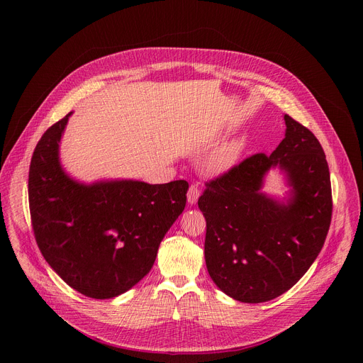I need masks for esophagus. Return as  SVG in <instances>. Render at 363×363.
Instances as JSON below:
<instances>
[{
    "label": "esophagus",
    "instance_id": "esophagus-1",
    "mask_svg": "<svg viewBox=\"0 0 363 363\" xmlns=\"http://www.w3.org/2000/svg\"><path fill=\"white\" fill-rule=\"evenodd\" d=\"M200 197V188L197 184H193L191 186H189L188 189V194H186V199H188V203L189 204H196L197 200Z\"/></svg>",
    "mask_w": 363,
    "mask_h": 363
}]
</instances>
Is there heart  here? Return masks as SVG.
<instances>
[{
	"label": "heart",
	"instance_id": "b5f03b06",
	"mask_svg": "<svg viewBox=\"0 0 363 363\" xmlns=\"http://www.w3.org/2000/svg\"><path fill=\"white\" fill-rule=\"evenodd\" d=\"M242 150V141L235 140L222 145L215 155L207 162L208 174H222V172L230 169L238 159Z\"/></svg>",
	"mask_w": 363,
	"mask_h": 363
}]
</instances>
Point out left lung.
Here are the masks:
<instances>
[{"label": "left lung", "instance_id": "8db88e82", "mask_svg": "<svg viewBox=\"0 0 363 363\" xmlns=\"http://www.w3.org/2000/svg\"><path fill=\"white\" fill-rule=\"evenodd\" d=\"M285 138L206 182L204 259L211 278L242 303L272 300L308 272L325 242L331 215L330 169L313 133L289 114ZM279 167L292 186L287 202L261 193L264 175Z\"/></svg>", "mask_w": 363, "mask_h": 363}]
</instances>
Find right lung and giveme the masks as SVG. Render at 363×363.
Here are the masks:
<instances>
[{"mask_svg": "<svg viewBox=\"0 0 363 363\" xmlns=\"http://www.w3.org/2000/svg\"><path fill=\"white\" fill-rule=\"evenodd\" d=\"M72 113L38 141L29 167V208L38 247L69 287L111 298L138 284L184 212L188 182L82 184L63 170L59 144Z\"/></svg>", "mask_w": 363, "mask_h": 363, "instance_id": "right-lung-1", "label": "right lung"}]
</instances>
